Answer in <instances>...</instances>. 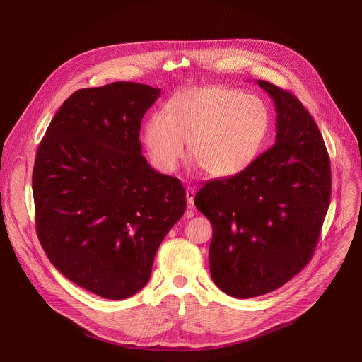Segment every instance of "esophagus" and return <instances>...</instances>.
Here are the masks:
<instances>
[{"label":"esophagus","instance_id":"34e87169","mask_svg":"<svg viewBox=\"0 0 362 362\" xmlns=\"http://www.w3.org/2000/svg\"><path fill=\"white\" fill-rule=\"evenodd\" d=\"M194 194H196V190H194L193 187H187V189H186V200H187V203H189V208H190V211L193 209Z\"/></svg>","mask_w":362,"mask_h":362}]
</instances>
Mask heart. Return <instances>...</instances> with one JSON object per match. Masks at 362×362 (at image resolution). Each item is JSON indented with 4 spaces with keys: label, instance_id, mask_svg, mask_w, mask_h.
I'll list each match as a JSON object with an SVG mask.
<instances>
[{
    "label": "heart",
    "instance_id": "1",
    "mask_svg": "<svg viewBox=\"0 0 362 362\" xmlns=\"http://www.w3.org/2000/svg\"><path fill=\"white\" fill-rule=\"evenodd\" d=\"M269 130V112L256 95L228 87L189 88L154 113L144 141L158 169L173 172L186 154L212 177L245 170L257 156Z\"/></svg>",
    "mask_w": 362,
    "mask_h": 362
}]
</instances>
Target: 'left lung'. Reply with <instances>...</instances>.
<instances>
[{"instance_id": "left-lung-1", "label": "left lung", "mask_w": 362, "mask_h": 362, "mask_svg": "<svg viewBox=\"0 0 362 362\" xmlns=\"http://www.w3.org/2000/svg\"><path fill=\"white\" fill-rule=\"evenodd\" d=\"M257 84L274 100L275 144L194 196L214 226L211 276L240 299L281 288L308 265L331 200L329 156L317 123L292 93Z\"/></svg>"}]
</instances>
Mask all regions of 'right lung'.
<instances>
[{
  "mask_svg": "<svg viewBox=\"0 0 362 362\" xmlns=\"http://www.w3.org/2000/svg\"><path fill=\"white\" fill-rule=\"evenodd\" d=\"M159 95L130 81L77 90L37 150L40 243L66 278L106 299H126L148 282L154 255L186 209L180 180L141 154V119Z\"/></svg>",
  "mask_w": 362,
  "mask_h": 362,
  "instance_id": "1",
  "label": "right lung"
}]
</instances>
